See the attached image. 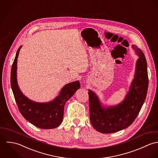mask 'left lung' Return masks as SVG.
Segmentation results:
<instances>
[{
  "label": "left lung",
  "mask_w": 158,
  "mask_h": 158,
  "mask_svg": "<svg viewBox=\"0 0 158 158\" xmlns=\"http://www.w3.org/2000/svg\"><path fill=\"white\" fill-rule=\"evenodd\" d=\"M132 48L139 55L135 77L125 99L121 104L104 109L98 96L89 92L90 119L95 129L102 133H112L130 126L137 117L145 100L148 87L147 63L144 54L137 46Z\"/></svg>",
  "instance_id": "8db88e82"
}]
</instances>
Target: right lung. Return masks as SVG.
<instances>
[{"instance_id":"add662e5","label":"right lung","mask_w":158,"mask_h":158,"mask_svg":"<svg viewBox=\"0 0 158 158\" xmlns=\"http://www.w3.org/2000/svg\"><path fill=\"white\" fill-rule=\"evenodd\" d=\"M22 46L18 49L11 71V86L19 112L24 118L34 126L41 129H53L59 126L63 120L66 102L80 88L79 81L63 87L59 96L48 103L35 102L29 99L19 89L16 79L17 59Z\"/></svg>"}]
</instances>
